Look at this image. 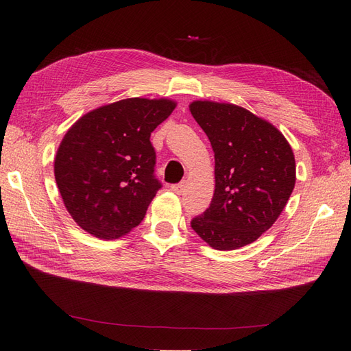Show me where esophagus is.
I'll return each instance as SVG.
<instances>
[{
	"label": "esophagus",
	"mask_w": 351,
	"mask_h": 351,
	"mask_svg": "<svg viewBox=\"0 0 351 351\" xmlns=\"http://www.w3.org/2000/svg\"><path fill=\"white\" fill-rule=\"evenodd\" d=\"M183 187H184V183H178V184H173L171 186V190L174 193H177V195H180L183 192Z\"/></svg>",
	"instance_id": "obj_1"
}]
</instances>
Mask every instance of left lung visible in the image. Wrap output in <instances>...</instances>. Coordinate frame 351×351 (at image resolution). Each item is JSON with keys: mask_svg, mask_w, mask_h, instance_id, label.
<instances>
[{"mask_svg": "<svg viewBox=\"0 0 351 351\" xmlns=\"http://www.w3.org/2000/svg\"><path fill=\"white\" fill-rule=\"evenodd\" d=\"M190 112L215 154V192L190 226L217 250H234L269 230L295 184L290 143L267 120L232 104L195 101Z\"/></svg>", "mask_w": 351, "mask_h": 351, "instance_id": "1", "label": "left lung"}]
</instances>
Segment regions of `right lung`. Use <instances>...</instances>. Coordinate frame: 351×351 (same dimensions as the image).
Returning <instances> with one entry per match:
<instances>
[{"label": "right lung", "mask_w": 351, "mask_h": 351, "mask_svg": "<svg viewBox=\"0 0 351 351\" xmlns=\"http://www.w3.org/2000/svg\"><path fill=\"white\" fill-rule=\"evenodd\" d=\"M176 102L129 98L84 114L61 141L56 182L71 218L89 234L112 240L139 226L162 184L155 178L151 133Z\"/></svg>", "instance_id": "1"}]
</instances>
